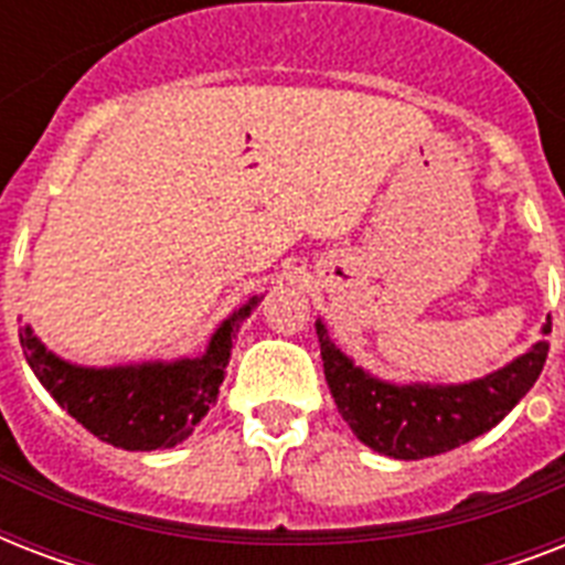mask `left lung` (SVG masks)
I'll return each mask as SVG.
<instances>
[{
	"instance_id": "left-lung-1",
	"label": "left lung",
	"mask_w": 565,
	"mask_h": 565,
	"mask_svg": "<svg viewBox=\"0 0 565 565\" xmlns=\"http://www.w3.org/2000/svg\"><path fill=\"white\" fill-rule=\"evenodd\" d=\"M543 334H552V319ZM317 337L340 416L363 446L395 460L443 455L495 428L536 384L548 358V343L540 340L508 366L466 384H393L358 366L331 340L322 319Z\"/></svg>"
}]
</instances>
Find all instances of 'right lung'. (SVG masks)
<instances>
[{"label": "right lung", "mask_w": 565, "mask_h": 565, "mask_svg": "<svg viewBox=\"0 0 565 565\" xmlns=\"http://www.w3.org/2000/svg\"><path fill=\"white\" fill-rule=\"evenodd\" d=\"M260 296L222 319L199 358L146 361L128 366H78L40 343L25 326L20 345L31 372L93 437L126 451H154L184 443L220 395L239 322Z\"/></svg>", "instance_id": "add662e5"}]
</instances>
